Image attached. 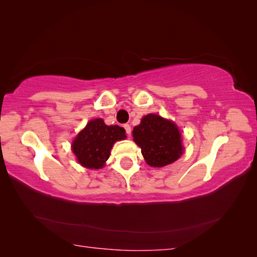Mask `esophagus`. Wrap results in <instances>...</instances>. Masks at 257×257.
Returning a JSON list of instances; mask_svg holds the SVG:
<instances>
[{"instance_id": "34e87169", "label": "esophagus", "mask_w": 257, "mask_h": 257, "mask_svg": "<svg viewBox=\"0 0 257 257\" xmlns=\"http://www.w3.org/2000/svg\"><path fill=\"white\" fill-rule=\"evenodd\" d=\"M123 128H124V130H125V133H127V135H128V136H130V134H132V127H130V124H128V123H125V124L123 125Z\"/></svg>"}]
</instances>
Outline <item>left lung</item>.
<instances>
[{
  "label": "left lung",
  "mask_w": 257,
  "mask_h": 257,
  "mask_svg": "<svg viewBox=\"0 0 257 257\" xmlns=\"http://www.w3.org/2000/svg\"><path fill=\"white\" fill-rule=\"evenodd\" d=\"M146 163L161 168L171 164L182 154L181 136L177 125L158 114H147L133 130Z\"/></svg>",
  "instance_id": "1"
}]
</instances>
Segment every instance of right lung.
Instances as JSON below:
<instances>
[{"label": "right lung", "instance_id": "right-lung-1", "mask_svg": "<svg viewBox=\"0 0 257 257\" xmlns=\"http://www.w3.org/2000/svg\"><path fill=\"white\" fill-rule=\"evenodd\" d=\"M124 133L122 127L106 125L102 119L90 120L72 143L78 162L85 168H102L110 156L113 144L127 137Z\"/></svg>", "mask_w": 257, "mask_h": 257}]
</instances>
